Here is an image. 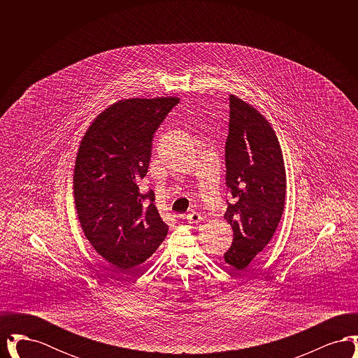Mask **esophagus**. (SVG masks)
<instances>
[{
  "instance_id": "esophagus-1",
  "label": "esophagus",
  "mask_w": 358,
  "mask_h": 358,
  "mask_svg": "<svg viewBox=\"0 0 358 358\" xmlns=\"http://www.w3.org/2000/svg\"><path fill=\"white\" fill-rule=\"evenodd\" d=\"M204 217L200 215V213H197V212H190V213H187V216H185V220L187 222H190V224H197V222H201Z\"/></svg>"
}]
</instances>
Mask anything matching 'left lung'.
Returning <instances> with one entry per match:
<instances>
[{
  "instance_id": "left-lung-1",
  "label": "left lung",
  "mask_w": 358,
  "mask_h": 358,
  "mask_svg": "<svg viewBox=\"0 0 358 358\" xmlns=\"http://www.w3.org/2000/svg\"><path fill=\"white\" fill-rule=\"evenodd\" d=\"M229 108L225 180L235 203L228 204L224 219L234 231V241L224 260L240 271L267 247L282 219L286 168L267 118L235 95L229 96Z\"/></svg>"
}]
</instances>
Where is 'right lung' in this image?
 Segmentation results:
<instances>
[{
    "label": "right lung",
    "mask_w": 358,
    "mask_h": 358,
    "mask_svg": "<svg viewBox=\"0 0 358 358\" xmlns=\"http://www.w3.org/2000/svg\"><path fill=\"white\" fill-rule=\"evenodd\" d=\"M178 101L120 99L92 120L79 145L72 182L78 219L94 250L120 273L138 268L168 235L153 192L141 193L138 181L149 169L155 130Z\"/></svg>",
    "instance_id": "obj_1"
}]
</instances>
